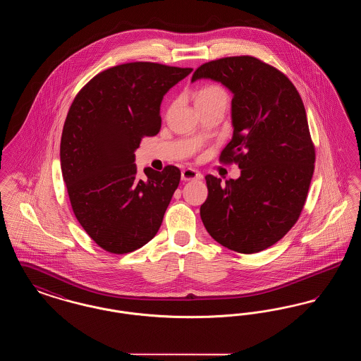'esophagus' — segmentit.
<instances>
[{
  "label": "esophagus",
  "mask_w": 361,
  "mask_h": 361,
  "mask_svg": "<svg viewBox=\"0 0 361 361\" xmlns=\"http://www.w3.org/2000/svg\"><path fill=\"white\" fill-rule=\"evenodd\" d=\"M181 178H183V181H190V180H200V178H202V174L197 172V171L192 169V168H187V169H184V171L181 172Z\"/></svg>",
  "instance_id": "obj_1"
}]
</instances>
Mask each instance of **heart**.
I'll return each mask as SVG.
<instances>
[{"instance_id": "obj_1", "label": "heart", "mask_w": 361, "mask_h": 361, "mask_svg": "<svg viewBox=\"0 0 361 361\" xmlns=\"http://www.w3.org/2000/svg\"><path fill=\"white\" fill-rule=\"evenodd\" d=\"M218 99L227 100V93H226V90L222 86L215 85V84L203 86L195 93V102H196L197 106L211 103V102L218 100Z\"/></svg>"}]
</instances>
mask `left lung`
<instances>
[{
    "instance_id": "obj_1",
    "label": "left lung",
    "mask_w": 361,
    "mask_h": 361,
    "mask_svg": "<svg viewBox=\"0 0 361 361\" xmlns=\"http://www.w3.org/2000/svg\"><path fill=\"white\" fill-rule=\"evenodd\" d=\"M211 78L233 92V139L222 164H237L238 180L207 174L200 216L209 235L252 255L281 240L298 222L314 173L315 146L306 109L290 78L250 55L203 63L192 81Z\"/></svg>"
}]
</instances>
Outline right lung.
Instances as JSON below:
<instances>
[{
  "instance_id": "obj_1",
  "label": "right lung",
  "mask_w": 361,
  "mask_h": 361,
  "mask_svg": "<svg viewBox=\"0 0 361 361\" xmlns=\"http://www.w3.org/2000/svg\"><path fill=\"white\" fill-rule=\"evenodd\" d=\"M190 68L130 62L94 75L70 105L61 137V168L70 204L86 234L105 252L124 255L154 238L181 172L137 174L134 152L161 130L164 94Z\"/></svg>"
}]
</instances>
